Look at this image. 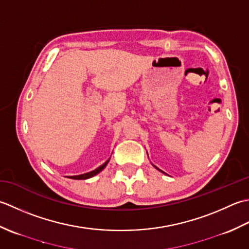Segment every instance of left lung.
I'll return each mask as SVG.
<instances>
[{
	"mask_svg": "<svg viewBox=\"0 0 249 249\" xmlns=\"http://www.w3.org/2000/svg\"><path fill=\"white\" fill-rule=\"evenodd\" d=\"M155 167H156V166H155ZM156 169H158V167H156ZM158 170H159V169H158ZM159 171H161V170H159ZM161 172H162V171H161ZM162 173H164V172H162Z\"/></svg>",
	"mask_w": 249,
	"mask_h": 249,
	"instance_id": "1",
	"label": "left lung"
}]
</instances>
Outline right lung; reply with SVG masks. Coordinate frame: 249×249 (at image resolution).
<instances>
[{"label": "right lung", "mask_w": 249, "mask_h": 249, "mask_svg": "<svg viewBox=\"0 0 249 249\" xmlns=\"http://www.w3.org/2000/svg\"><path fill=\"white\" fill-rule=\"evenodd\" d=\"M107 163H108V160L106 161L104 164L99 166L98 169H95L94 171H91V172H89V173L82 174V175H77V176H70V178H72V179H87V178H90V177H92V176L96 175L98 173H100V172L104 169V167L106 166V164H107Z\"/></svg>", "instance_id": "1"}]
</instances>
